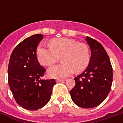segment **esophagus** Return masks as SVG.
<instances>
[{"instance_id":"1","label":"esophagus","mask_w":123,"mask_h":123,"mask_svg":"<svg viewBox=\"0 0 123 123\" xmlns=\"http://www.w3.org/2000/svg\"><path fill=\"white\" fill-rule=\"evenodd\" d=\"M64 80H56V82H64Z\"/></svg>"}]
</instances>
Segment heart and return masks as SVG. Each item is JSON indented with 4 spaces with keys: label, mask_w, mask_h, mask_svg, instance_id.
<instances>
[{
    "label": "heart",
    "mask_w": 123,
    "mask_h": 123,
    "mask_svg": "<svg viewBox=\"0 0 123 123\" xmlns=\"http://www.w3.org/2000/svg\"><path fill=\"white\" fill-rule=\"evenodd\" d=\"M49 44V47L41 44L37 48L36 54L40 64L51 66L59 60L60 56L62 61L49 68L47 72L50 77H67L75 70L81 72L88 67L90 53L84 43H78L73 39L61 37L51 39Z\"/></svg>",
    "instance_id": "b5f03b06"
}]
</instances>
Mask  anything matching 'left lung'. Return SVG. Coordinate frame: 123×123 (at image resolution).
<instances>
[{"mask_svg":"<svg viewBox=\"0 0 123 123\" xmlns=\"http://www.w3.org/2000/svg\"><path fill=\"white\" fill-rule=\"evenodd\" d=\"M86 41L91 49L90 61L86 69L74 78L76 85L70 94L78 107L93 108L100 105L111 90L113 68L102 45L89 37Z\"/></svg>","mask_w":123,"mask_h":123,"instance_id":"8db88e82","label":"left lung"}]
</instances>
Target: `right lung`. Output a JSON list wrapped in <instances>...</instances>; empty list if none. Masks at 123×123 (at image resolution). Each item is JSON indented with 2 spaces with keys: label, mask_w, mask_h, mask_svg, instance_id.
<instances>
[{
  "label": "right lung",
  "mask_w": 123,
  "mask_h": 123,
  "mask_svg": "<svg viewBox=\"0 0 123 123\" xmlns=\"http://www.w3.org/2000/svg\"><path fill=\"white\" fill-rule=\"evenodd\" d=\"M43 35L35 34L19 43L10 58L8 84L17 103L27 110L42 108L51 99L55 79L42 80L45 69L38 62L36 50Z\"/></svg>",
  "instance_id": "add662e5"
}]
</instances>
